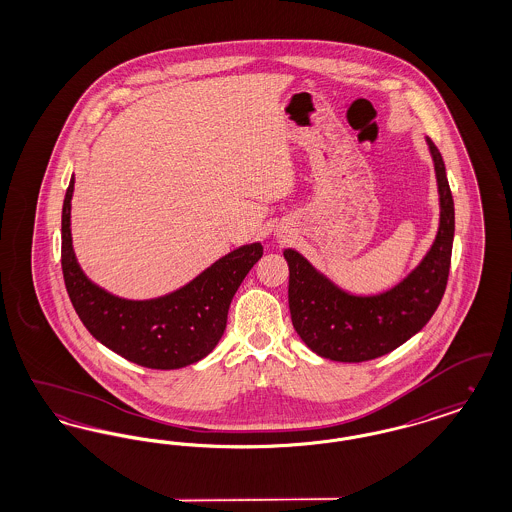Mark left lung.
<instances>
[{"instance_id": "1", "label": "left lung", "mask_w": 512, "mask_h": 512, "mask_svg": "<svg viewBox=\"0 0 512 512\" xmlns=\"http://www.w3.org/2000/svg\"><path fill=\"white\" fill-rule=\"evenodd\" d=\"M430 147L439 194V228L424 259L388 292L353 295L318 272L301 253L286 249L288 301L295 332L320 357L363 363L403 345L438 309L445 293L455 236V205L438 147Z\"/></svg>"}]
</instances>
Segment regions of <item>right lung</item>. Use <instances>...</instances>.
Wrapping results in <instances>:
<instances>
[{"instance_id":"obj_1","label":"right lung","mask_w":512,"mask_h":512,"mask_svg":"<svg viewBox=\"0 0 512 512\" xmlns=\"http://www.w3.org/2000/svg\"><path fill=\"white\" fill-rule=\"evenodd\" d=\"M74 176L61 217V267L74 311L88 332L130 363L172 370L194 365L219 343L228 309L263 245H242L176 292L134 301L105 292L78 265L71 236Z\"/></svg>"}]
</instances>
